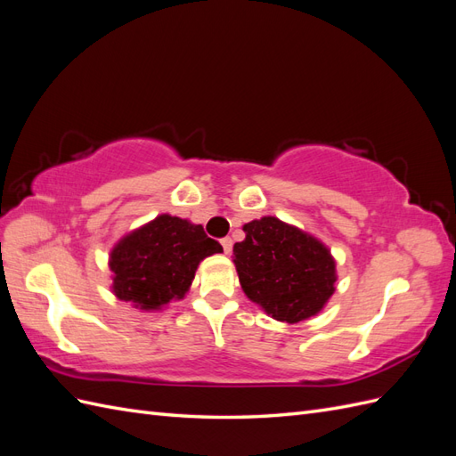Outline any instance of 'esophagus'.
Listing matches in <instances>:
<instances>
[{"label":"esophagus","mask_w":456,"mask_h":456,"mask_svg":"<svg viewBox=\"0 0 456 456\" xmlns=\"http://www.w3.org/2000/svg\"><path fill=\"white\" fill-rule=\"evenodd\" d=\"M220 243H223L224 253L230 255V251H232V240H230V238H223V240H220Z\"/></svg>","instance_id":"1"}]
</instances>
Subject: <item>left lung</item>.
Segmentation results:
<instances>
[{"label": "left lung", "mask_w": 456, "mask_h": 456, "mask_svg": "<svg viewBox=\"0 0 456 456\" xmlns=\"http://www.w3.org/2000/svg\"><path fill=\"white\" fill-rule=\"evenodd\" d=\"M233 265L245 295L278 322L315 315L335 293V260L327 247L275 216L243 226Z\"/></svg>", "instance_id": "8db88e82"}]
</instances>
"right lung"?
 Wrapping results in <instances>:
<instances>
[{
  "label": "right lung",
  "mask_w": 456,
  "mask_h": 456,
  "mask_svg": "<svg viewBox=\"0 0 456 456\" xmlns=\"http://www.w3.org/2000/svg\"><path fill=\"white\" fill-rule=\"evenodd\" d=\"M223 245L209 238L201 224H190L171 215H159L131 232L110 253L114 293L141 310H159L173 298H183L198 265Z\"/></svg>",
  "instance_id": "right-lung-1"
}]
</instances>
